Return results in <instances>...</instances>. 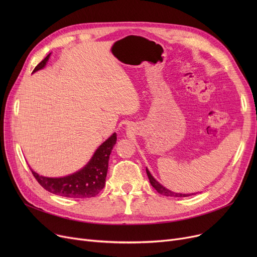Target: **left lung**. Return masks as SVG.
<instances>
[{"label": "left lung", "instance_id": "obj_1", "mask_svg": "<svg viewBox=\"0 0 257 257\" xmlns=\"http://www.w3.org/2000/svg\"><path fill=\"white\" fill-rule=\"evenodd\" d=\"M146 172H147V175H148V178H149L150 180V183L151 185L155 188V190L157 191V193H159L160 195H164V196H167V197H188L191 195H194V194H179V193H173L171 192L170 190H168V188H166L165 186L161 185L159 182H157L154 177L151 175V173L149 172V170H148L146 168Z\"/></svg>", "mask_w": 257, "mask_h": 257}]
</instances>
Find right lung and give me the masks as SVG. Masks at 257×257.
Here are the masks:
<instances>
[{
  "label": "right lung",
  "mask_w": 257,
  "mask_h": 257,
  "mask_svg": "<svg viewBox=\"0 0 257 257\" xmlns=\"http://www.w3.org/2000/svg\"><path fill=\"white\" fill-rule=\"evenodd\" d=\"M49 55L40 61L33 72H36L46 65ZM116 143V133L105 141L94 152L89 163L80 171L61 178H48L39 176L35 172H32L37 182L46 191L62 197L83 199L97 196L105 186V179L108 170V161L113 146Z\"/></svg>",
  "instance_id": "1"
}]
</instances>
